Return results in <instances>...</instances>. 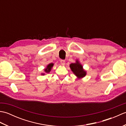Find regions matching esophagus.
Segmentation results:
<instances>
[{"mask_svg": "<svg viewBox=\"0 0 126 126\" xmlns=\"http://www.w3.org/2000/svg\"><path fill=\"white\" fill-rule=\"evenodd\" d=\"M60 63H61L62 65H65V62L64 60H61V61H60Z\"/></svg>", "mask_w": 126, "mask_h": 126, "instance_id": "1", "label": "esophagus"}]
</instances>
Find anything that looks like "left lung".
<instances>
[{"label": "left lung", "mask_w": 126, "mask_h": 126, "mask_svg": "<svg viewBox=\"0 0 126 126\" xmlns=\"http://www.w3.org/2000/svg\"><path fill=\"white\" fill-rule=\"evenodd\" d=\"M70 68L78 79L83 78L86 75V71L83 69V66L79 63V61L77 60L76 63L70 64Z\"/></svg>", "instance_id": "obj_1"}]
</instances>
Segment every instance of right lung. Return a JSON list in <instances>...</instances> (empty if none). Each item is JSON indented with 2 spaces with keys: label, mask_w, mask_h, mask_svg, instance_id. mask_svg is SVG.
I'll return each mask as SVG.
<instances>
[{
  "label": "right lung",
  "mask_w": 126,
  "mask_h": 126,
  "mask_svg": "<svg viewBox=\"0 0 126 126\" xmlns=\"http://www.w3.org/2000/svg\"><path fill=\"white\" fill-rule=\"evenodd\" d=\"M53 65V63H50L49 64H48L47 66V68L44 69V71L45 72V73H50L51 70ZM42 75H44L45 74H42Z\"/></svg>",
  "instance_id": "1"
}]
</instances>
